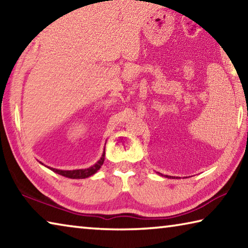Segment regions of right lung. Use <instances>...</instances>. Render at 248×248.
<instances>
[{
	"label": "right lung",
	"instance_id": "add662e5",
	"mask_svg": "<svg viewBox=\"0 0 248 248\" xmlns=\"http://www.w3.org/2000/svg\"><path fill=\"white\" fill-rule=\"evenodd\" d=\"M105 161V152L103 153V156L100 157L99 161L96 163L95 165H93L90 169L86 170H57V169H51V170L56 171L59 175L64 176V177H69V178H86L90 177L93 174H95L97 171L100 166L103 165V163ZM50 169V167H49Z\"/></svg>",
	"mask_w": 248,
	"mask_h": 248
}]
</instances>
